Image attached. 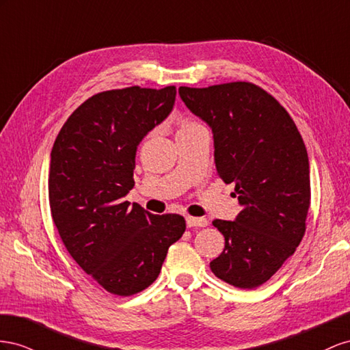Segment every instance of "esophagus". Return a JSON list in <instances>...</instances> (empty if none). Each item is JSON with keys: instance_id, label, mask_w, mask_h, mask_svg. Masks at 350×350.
<instances>
[{"instance_id": "1", "label": "esophagus", "mask_w": 350, "mask_h": 350, "mask_svg": "<svg viewBox=\"0 0 350 350\" xmlns=\"http://www.w3.org/2000/svg\"><path fill=\"white\" fill-rule=\"evenodd\" d=\"M187 227H205L208 226L206 218H198V217H186Z\"/></svg>"}]
</instances>
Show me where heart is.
Returning a JSON list of instances; mask_svg holds the SVG:
<instances>
[{
  "label": "heart",
  "instance_id": "b5f03b06",
  "mask_svg": "<svg viewBox=\"0 0 350 350\" xmlns=\"http://www.w3.org/2000/svg\"><path fill=\"white\" fill-rule=\"evenodd\" d=\"M195 126H199V124L192 123V122H185V123L182 124V129H180V131H186V129H191V127H195Z\"/></svg>",
  "mask_w": 350,
  "mask_h": 350
}]
</instances>
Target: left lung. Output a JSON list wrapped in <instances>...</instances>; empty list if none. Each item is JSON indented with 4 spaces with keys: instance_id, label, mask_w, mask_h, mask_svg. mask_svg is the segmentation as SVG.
<instances>
[{
    "instance_id": "left-lung-1",
    "label": "left lung",
    "mask_w": 350,
    "mask_h": 350,
    "mask_svg": "<svg viewBox=\"0 0 350 350\" xmlns=\"http://www.w3.org/2000/svg\"><path fill=\"white\" fill-rule=\"evenodd\" d=\"M191 111L213 131L218 176L234 183L242 211L214 219L224 236L211 271L239 288L264 284L293 255L311 204L309 159L292 117L249 82L178 88Z\"/></svg>"
}]
</instances>
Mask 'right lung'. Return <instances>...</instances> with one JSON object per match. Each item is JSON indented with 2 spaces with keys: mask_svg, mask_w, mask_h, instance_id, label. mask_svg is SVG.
Here are the masks:
<instances>
[{
  "mask_svg": "<svg viewBox=\"0 0 350 350\" xmlns=\"http://www.w3.org/2000/svg\"><path fill=\"white\" fill-rule=\"evenodd\" d=\"M174 101V86L96 94L67 118L53 146L48 196L58 234L79 267L113 295L151 286L186 230L182 215H154L124 201L135 186L137 145Z\"/></svg>",
  "mask_w": 350,
  "mask_h": 350,
  "instance_id": "1",
  "label": "right lung"
}]
</instances>
